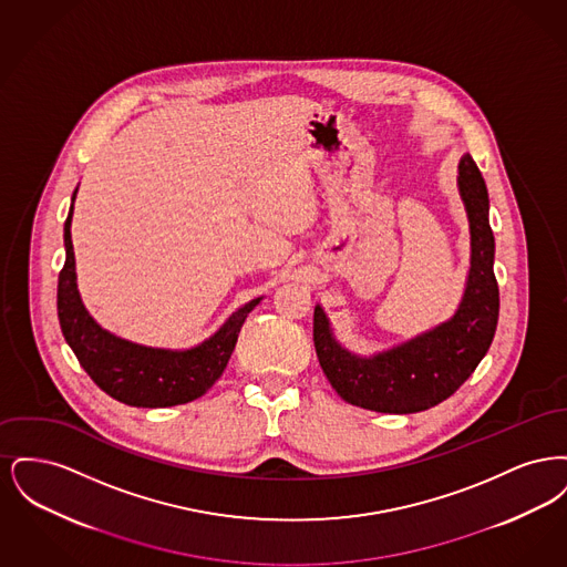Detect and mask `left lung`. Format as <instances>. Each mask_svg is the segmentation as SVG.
<instances>
[{"label": "left lung", "mask_w": 567, "mask_h": 567, "mask_svg": "<svg viewBox=\"0 0 567 567\" xmlns=\"http://www.w3.org/2000/svg\"><path fill=\"white\" fill-rule=\"evenodd\" d=\"M458 190L472 231V268L457 315L393 351L372 359L344 351L315 308V349L336 393L352 405L389 414H412L449 400L483 361L499 317L493 271L495 238L488 225V193L470 155L458 163Z\"/></svg>", "instance_id": "1"}]
</instances>
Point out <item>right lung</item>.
<instances>
[{"instance_id": "1", "label": "right lung", "mask_w": 567, "mask_h": 567, "mask_svg": "<svg viewBox=\"0 0 567 567\" xmlns=\"http://www.w3.org/2000/svg\"><path fill=\"white\" fill-rule=\"evenodd\" d=\"M76 190L72 195L70 215L65 218V264L59 271L56 285V315L65 342L91 380L110 398L123 404L165 408L202 398L227 368L244 321L261 297L248 301L229 317V321L210 340L190 351L146 349L104 331L86 315L76 291L74 248L70 234Z\"/></svg>"}]
</instances>
